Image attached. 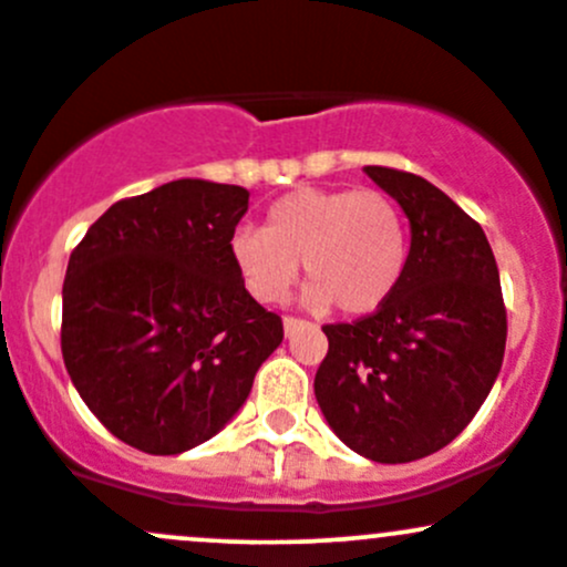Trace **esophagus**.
I'll return each instance as SVG.
<instances>
[{"instance_id": "1", "label": "esophagus", "mask_w": 567, "mask_h": 567, "mask_svg": "<svg viewBox=\"0 0 567 567\" xmlns=\"http://www.w3.org/2000/svg\"><path fill=\"white\" fill-rule=\"evenodd\" d=\"M306 327V321L302 319H295V316H284V334L286 338H291L297 330H302Z\"/></svg>"}]
</instances>
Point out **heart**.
Here are the masks:
<instances>
[{
    "instance_id": "1",
    "label": "heart",
    "mask_w": 567,
    "mask_h": 567,
    "mask_svg": "<svg viewBox=\"0 0 567 567\" xmlns=\"http://www.w3.org/2000/svg\"><path fill=\"white\" fill-rule=\"evenodd\" d=\"M229 259L254 300L281 302L302 261L310 310L364 316L403 278L408 227L400 205L375 188L300 186L270 205L265 229H235Z\"/></svg>"
}]
</instances>
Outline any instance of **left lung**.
<instances>
[{"mask_svg":"<svg viewBox=\"0 0 567 567\" xmlns=\"http://www.w3.org/2000/svg\"><path fill=\"white\" fill-rule=\"evenodd\" d=\"M364 173L411 224L405 272L373 316L324 327L330 351L313 392L351 452L398 465L471 424L501 373L508 324L484 229L419 175Z\"/></svg>","mask_w":567,"mask_h":567,"instance_id":"left-lung-1","label":"left lung"}]
</instances>
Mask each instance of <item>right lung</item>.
<instances>
[{
    "label": "right lung",
    "mask_w": 567,
    "mask_h": 567,
    "mask_svg": "<svg viewBox=\"0 0 567 567\" xmlns=\"http://www.w3.org/2000/svg\"><path fill=\"white\" fill-rule=\"evenodd\" d=\"M243 186L181 178L121 199L72 251L62 354L89 411L145 454H184L240 411L284 324L246 291L229 237Z\"/></svg>",
    "instance_id": "1"
}]
</instances>
